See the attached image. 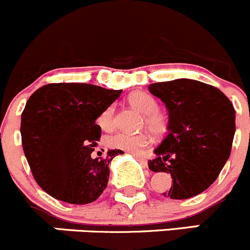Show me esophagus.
Listing matches in <instances>:
<instances>
[{
  "mask_svg": "<svg viewBox=\"0 0 250 250\" xmlns=\"http://www.w3.org/2000/svg\"><path fill=\"white\" fill-rule=\"evenodd\" d=\"M133 156H134L135 159L138 160V161L142 162V164L144 165V166H147V161H146V159H145V157L140 156V155H138V154H133Z\"/></svg>",
  "mask_w": 250,
  "mask_h": 250,
  "instance_id": "obj_1",
  "label": "esophagus"
}]
</instances>
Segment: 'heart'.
I'll use <instances>...</instances> for the list:
<instances>
[{
	"label": "heart",
	"mask_w": 250,
	"mask_h": 250,
	"mask_svg": "<svg viewBox=\"0 0 250 250\" xmlns=\"http://www.w3.org/2000/svg\"><path fill=\"white\" fill-rule=\"evenodd\" d=\"M129 104L138 110L139 112L144 113L145 123L147 127L155 133H159L164 129L165 122L164 117L156 112L157 110V101L154 96L145 91H137V93L130 94ZM99 125L103 129L111 130L115 125V118H113V107L106 108L100 115L98 120ZM150 144V138L146 134H129V133L120 132L111 135L107 139V145L112 149L123 150V151L133 152V154H139L144 147Z\"/></svg>",
	"instance_id": "1"
}]
</instances>
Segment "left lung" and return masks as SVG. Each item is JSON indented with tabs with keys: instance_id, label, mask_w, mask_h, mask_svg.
Wrapping results in <instances>:
<instances>
[{
	"instance_id": "obj_1",
	"label": "left lung",
	"mask_w": 250,
	"mask_h": 250,
	"mask_svg": "<svg viewBox=\"0 0 250 250\" xmlns=\"http://www.w3.org/2000/svg\"><path fill=\"white\" fill-rule=\"evenodd\" d=\"M149 91L168 111L167 134L147 165L171 174L165 197L188 199L208 189L231 154L236 111L222 91L194 79L154 83Z\"/></svg>"
}]
</instances>
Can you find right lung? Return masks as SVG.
I'll list each match as a JSON object with an SVG mask.
<instances>
[{
    "label": "right lung",
    "instance_id": "right-lung-1",
    "mask_svg": "<svg viewBox=\"0 0 250 250\" xmlns=\"http://www.w3.org/2000/svg\"><path fill=\"white\" fill-rule=\"evenodd\" d=\"M121 93L93 84L57 83L41 86L26 101L21 145L36 183L51 197L84 205L106 189L110 162L123 151L91 157L101 137L95 121Z\"/></svg>",
    "mask_w": 250,
    "mask_h": 250
}]
</instances>
